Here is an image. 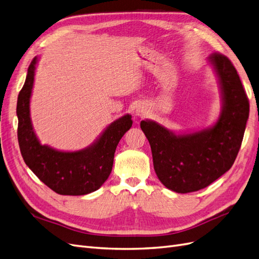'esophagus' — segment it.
I'll use <instances>...</instances> for the list:
<instances>
[{
	"mask_svg": "<svg viewBox=\"0 0 259 259\" xmlns=\"http://www.w3.org/2000/svg\"><path fill=\"white\" fill-rule=\"evenodd\" d=\"M135 114H136L137 116H140V117L144 116V115L146 114V109H145V107L142 106V105L137 106L136 109H135Z\"/></svg>",
	"mask_w": 259,
	"mask_h": 259,
	"instance_id": "esophagus-1",
	"label": "esophagus"
}]
</instances>
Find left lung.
<instances>
[{
  "label": "left lung",
  "instance_id": "1",
  "mask_svg": "<svg viewBox=\"0 0 259 259\" xmlns=\"http://www.w3.org/2000/svg\"><path fill=\"white\" fill-rule=\"evenodd\" d=\"M208 62L222 96V111L213 125L195 132L175 133L155 121L140 122L151 147L156 176L167 189L177 193L203 189L230 169L248 119V99L231 61L216 53L208 57Z\"/></svg>",
  "mask_w": 259,
  "mask_h": 259
}]
</instances>
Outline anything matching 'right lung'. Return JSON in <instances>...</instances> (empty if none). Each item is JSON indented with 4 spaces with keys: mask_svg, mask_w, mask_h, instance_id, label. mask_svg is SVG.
<instances>
[{
    "mask_svg": "<svg viewBox=\"0 0 259 259\" xmlns=\"http://www.w3.org/2000/svg\"><path fill=\"white\" fill-rule=\"evenodd\" d=\"M37 62L38 57L31 61L17 100V134L23 161L42 183L58 194L84 195L96 191L111 173L116 146L132 127V115L125 114L109 124L95 142L81 150L61 151L42 145L30 116Z\"/></svg>",
    "mask_w": 259,
    "mask_h": 259,
    "instance_id": "1",
    "label": "right lung"
}]
</instances>
